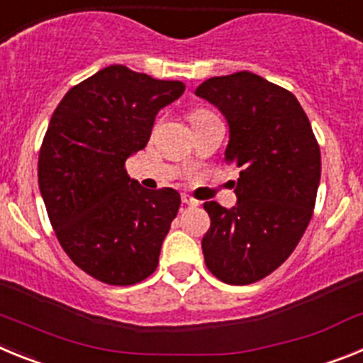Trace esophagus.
I'll list each match as a JSON object with an SVG mask.
<instances>
[{
	"mask_svg": "<svg viewBox=\"0 0 363 363\" xmlns=\"http://www.w3.org/2000/svg\"><path fill=\"white\" fill-rule=\"evenodd\" d=\"M182 201H184L185 205H198L200 201L196 200V198H192L191 194H182Z\"/></svg>",
	"mask_w": 363,
	"mask_h": 363,
	"instance_id": "esophagus-1",
	"label": "esophagus"
}]
</instances>
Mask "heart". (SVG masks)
Instances as JSON below:
<instances>
[{
  "label": "heart",
  "instance_id": "obj_1",
  "mask_svg": "<svg viewBox=\"0 0 363 363\" xmlns=\"http://www.w3.org/2000/svg\"><path fill=\"white\" fill-rule=\"evenodd\" d=\"M196 114H201V112H194V114H192V116H196Z\"/></svg>",
  "mask_w": 363,
  "mask_h": 363
}]
</instances>
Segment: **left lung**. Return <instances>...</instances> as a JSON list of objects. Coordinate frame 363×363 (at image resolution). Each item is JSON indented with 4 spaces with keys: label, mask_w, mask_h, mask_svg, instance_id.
Returning <instances> with one entry per match:
<instances>
[{
    "label": "left lung",
    "mask_w": 363,
    "mask_h": 363,
    "mask_svg": "<svg viewBox=\"0 0 363 363\" xmlns=\"http://www.w3.org/2000/svg\"><path fill=\"white\" fill-rule=\"evenodd\" d=\"M196 96L227 118L225 158L240 167L238 203L233 209L203 203L211 216L201 240L205 265L225 284H255L289 258L309 225L322 172L320 145L296 96L258 74L216 76Z\"/></svg>",
    "instance_id": "8db88e82"
}]
</instances>
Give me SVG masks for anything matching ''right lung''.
Here are the masks:
<instances>
[{
	"mask_svg": "<svg viewBox=\"0 0 363 363\" xmlns=\"http://www.w3.org/2000/svg\"><path fill=\"white\" fill-rule=\"evenodd\" d=\"M184 91L182 82L111 65L74 85L50 118L38 158L50 225L74 264L104 284H140L158 267L182 200L171 187L143 189L125 162Z\"/></svg>",
	"mask_w": 363,
	"mask_h": 363,
	"instance_id": "1",
	"label": "right lung"
}]
</instances>
